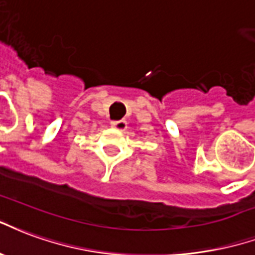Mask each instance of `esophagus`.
Segmentation results:
<instances>
[{
  "label": "esophagus",
  "mask_w": 255,
  "mask_h": 255,
  "mask_svg": "<svg viewBox=\"0 0 255 255\" xmlns=\"http://www.w3.org/2000/svg\"><path fill=\"white\" fill-rule=\"evenodd\" d=\"M111 128L120 130V131H124V130L128 129V122L125 120L121 121H111Z\"/></svg>",
  "instance_id": "1"
}]
</instances>
